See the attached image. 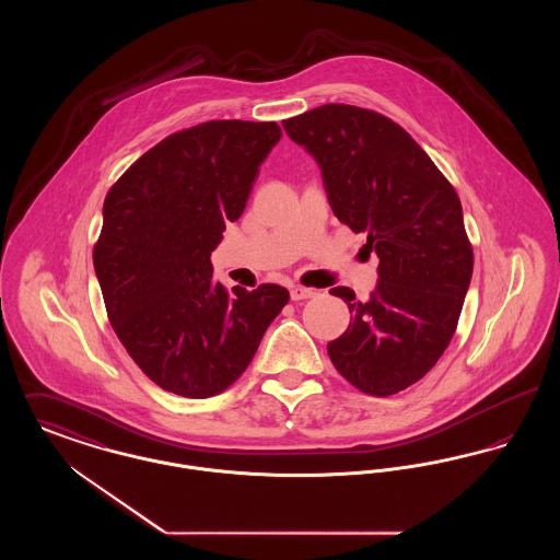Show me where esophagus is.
Wrapping results in <instances>:
<instances>
[{"label": "esophagus", "instance_id": "1", "mask_svg": "<svg viewBox=\"0 0 560 560\" xmlns=\"http://www.w3.org/2000/svg\"><path fill=\"white\" fill-rule=\"evenodd\" d=\"M315 290H311V288H302V285H292V290H290V295H292L293 302H298V300H306V298H313L315 295Z\"/></svg>", "mask_w": 560, "mask_h": 560}]
</instances>
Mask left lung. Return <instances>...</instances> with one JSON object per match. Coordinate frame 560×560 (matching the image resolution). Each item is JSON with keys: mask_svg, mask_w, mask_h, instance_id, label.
<instances>
[{"mask_svg": "<svg viewBox=\"0 0 560 560\" xmlns=\"http://www.w3.org/2000/svg\"><path fill=\"white\" fill-rule=\"evenodd\" d=\"M283 128L317 161L336 218L365 233L380 258L368 300L329 290L352 313L327 345L329 359L359 390L395 395L432 370L457 327L472 279L459 197L422 147L380 113L323 105Z\"/></svg>", "mask_w": 560, "mask_h": 560, "instance_id": "1", "label": "left lung"}]
</instances>
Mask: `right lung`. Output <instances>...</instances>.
Listing matches in <instances>:
<instances>
[{"instance_id":"obj_1","label":"right lung","mask_w":560,"mask_h":560,"mask_svg":"<svg viewBox=\"0 0 560 560\" xmlns=\"http://www.w3.org/2000/svg\"><path fill=\"white\" fill-rule=\"evenodd\" d=\"M279 138L275 121H208L161 140L107 192L96 279L117 338L163 390H226L290 300L275 283L226 292L210 260Z\"/></svg>"}]
</instances>
